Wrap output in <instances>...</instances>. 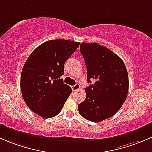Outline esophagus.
<instances>
[{"label": "esophagus", "mask_w": 152, "mask_h": 152, "mask_svg": "<svg viewBox=\"0 0 152 152\" xmlns=\"http://www.w3.org/2000/svg\"><path fill=\"white\" fill-rule=\"evenodd\" d=\"M71 88H72V90H73V91L76 92V91H77V90H79V89H80V85H79V84L76 83V85L72 86Z\"/></svg>", "instance_id": "1"}]
</instances>
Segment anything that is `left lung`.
I'll return each instance as SVG.
<instances>
[{
  "instance_id": "1",
  "label": "left lung",
  "mask_w": 152,
  "mask_h": 152,
  "mask_svg": "<svg viewBox=\"0 0 152 152\" xmlns=\"http://www.w3.org/2000/svg\"><path fill=\"white\" fill-rule=\"evenodd\" d=\"M80 51L87 67L86 99L78 104L79 114L92 122L114 115L126 99L129 78L126 67L117 54L98 43L82 42Z\"/></svg>"
}]
</instances>
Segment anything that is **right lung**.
<instances>
[{
    "label": "right lung",
    "mask_w": 152,
    "mask_h": 152,
    "mask_svg": "<svg viewBox=\"0 0 152 152\" xmlns=\"http://www.w3.org/2000/svg\"><path fill=\"white\" fill-rule=\"evenodd\" d=\"M80 42L52 39L34 49L22 69L20 89L24 102L43 118L57 115L72 93L63 83L64 64Z\"/></svg>",
    "instance_id": "add662e5"
}]
</instances>
